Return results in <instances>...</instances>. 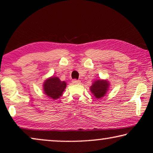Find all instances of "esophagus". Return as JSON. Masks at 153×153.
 Instances as JSON below:
<instances>
[{
  "instance_id": "obj_1",
  "label": "esophagus",
  "mask_w": 153,
  "mask_h": 153,
  "mask_svg": "<svg viewBox=\"0 0 153 153\" xmlns=\"http://www.w3.org/2000/svg\"><path fill=\"white\" fill-rule=\"evenodd\" d=\"M80 82L79 80H77V79H73L72 80V83H73L74 84H80Z\"/></svg>"
}]
</instances>
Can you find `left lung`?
Segmentation results:
<instances>
[{
	"label": "left lung",
	"instance_id": "left-lung-1",
	"mask_svg": "<svg viewBox=\"0 0 153 153\" xmlns=\"http://www.w3.org/2000/svg\"><path fill=\"white\" fill-rule=\"evenodd\" d=\"M110 83L107 79H99L93 82L90 87V92L97 99L104 97L109 90Z\"/></svg>",
	"mask_w": 153,
	"mask_h": 153
}]
</instances>
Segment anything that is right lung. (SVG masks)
Wrapping results in <instances>:
<instances>
[{"mask_svg": "<svg viewBox=\"0 0 153 153\" xmlns=\"http://www.w3.org/2000/svg\"><path fill=\"white\" fill-rule=\"evenodd\" d=\"M67 83L61 81L58 77L51 76L45 80L43 84L44 94L49 98L56 100L63 95V92L65 90Z\"/></svg>", "mask_w": 153, "mask_h": 153, "instance_id": "1", "label": "right lung"}]
</instances>
